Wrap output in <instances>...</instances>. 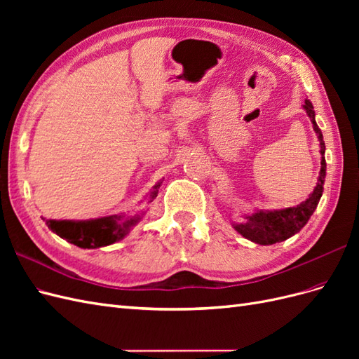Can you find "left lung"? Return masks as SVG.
<instances>
[{"mask_svg": "<svg viewBox=\"0 0 359 359\" xmlns=\"http://www.w3.org/2000/svg\"><path fill=\"white\" fill-rule=\"evenodd\" d=\"M306 109L307 115L310 116V121L313 124L314 132L318 135L319 145H320V172L316 187H314L313 193L304 202H301L297 206L285 210H274V211H256L250 215H245V222L240 224H233L235 231L241 233L247 240L253 241L260 245H271L276 243H281L287 240L292 235L299 232L304 226L307 224L311 214L316 210V206L322 198L323 193V182L325 175H327V161H325V142L320 128L316 124L314 119V109L310 100H306L302 104Z\"/></svg>", "mask_w": 359, "mask_h": 359, "instance_id": "1", "label": "left lung"}]
</instances>
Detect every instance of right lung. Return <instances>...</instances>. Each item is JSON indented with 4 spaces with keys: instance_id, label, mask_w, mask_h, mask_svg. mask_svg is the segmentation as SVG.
Masks as SVG:
<instances>
[{
    "instance_id": "obj_1",
    "label": "right lung",
    "mask_w": 359,
    "mask_h": 359,
    "mask_svg": "<svg viewBox=\"0 0 359 359\" xmlns=\"http://www.w3.org/2000/svg\"><path fill=\"white\" fill-rule=\"evenodd\" d=\"M161 181L157 182L149 193V202L157 198ZM140 220V215H107L93 220H46L49 229L64 240L81 248H100L111 245L130 232V229Z\"/></svg>"
}]
</instances>
